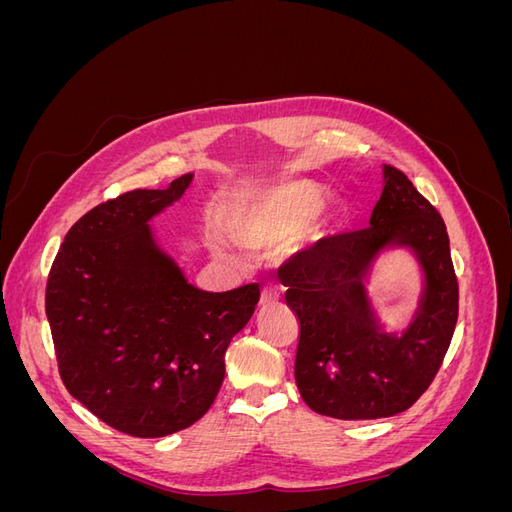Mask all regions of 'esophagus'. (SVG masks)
<instances>
[{"mask_svg":"<svg viewBox=\"0 0 512 512\" xmlns=\"http://www.w3.org/2000/svg\"><path fill=\"white\" fill-rule=\"evenodd\" d=\"M277 301H280V290H277L275 286H265L260 290V307L273 305Z\"/></svg>","mask_w":512,"mask_h":512,"instance_id":"esophagus-1","label":"esophagus"}]
</instances>
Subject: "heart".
<instances>
[{
  "label": "heart",
  "instance_id": "b5f03b06",
  "mask_svg": "<svg viewBox=\"0 0 512 512\" xmlns=\"http://www.w3.org/2000/svg\"><path fill=\"white\" fill-rule=\"evenodd\" d=\"M324 198L327 192L312 179L247 185L224 203L222 224L232 241L252 252L282 245L299 228L309 241H316L318 232L333 222V211L322 207ZM211 247L215 254H228L218 239L211 241Z\"/></svg>",
  "mask_w": 512,
  "mask_h": 512
}]
</instances>
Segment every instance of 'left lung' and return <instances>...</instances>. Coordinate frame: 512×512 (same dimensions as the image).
Here are the masks:
<instances>
[{
    "instance_id": "1",
    "label": "left lung",
    "mask_w": 512,
    "mask_h": 512,
    "mask_svg": "<svg viewBox=\"0 0 512 512\" xmlns=\"http://www.w3.org/2000/svg\"><path fill=\"white\" fill-rule=\"evenodd\" d=\"M404 249L422 292L405 327L391 332L370 299L379 262ZM301 322L294 380L318 414L363 421L408 410L438 374L457 324L459 288L444 220L401 170L382 164L369 228L322 239L280 269Z\"/></svg>"
}]
</instances>
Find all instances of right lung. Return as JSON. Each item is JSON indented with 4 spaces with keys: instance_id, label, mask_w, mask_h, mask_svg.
Wrapping results in <instances>:
<instances>
[{
    "instance_id": "obj_1",
    "label": "right lung",
    "mask_w": 512,
    "mask_h": 512,
    "mask_svg": "<svg viewBox=\"0 0 512 512\" xmlns=\"http://www.w3.org/2000/svg\"><path fill=\"white\" fill-rule=\"evenodd\" d=\"M194 173L164 190L98 205L61 243L46 282L59 374L100 421L162 438L203 416L224 380V354L250 322L256 284L207 292L188 282L151 220L188 192Z\"/></svg>"
}]
</instances>
